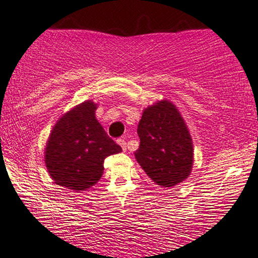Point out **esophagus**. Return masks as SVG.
Returning a JSON list of instances; mask_svg holds the SVG:
<instances>
[{"mask_svg": "<svg viewBox=\"0 0 258 258\" xmlns=\"http://www.w3.org/2000/svg\"><path fill=\"white\" fill-rule=\"evenodd\" d=\"M116 142H118V144H119L120 146H121L123 151H126V142H125V139H123V138H120V139L116 140Z\"/></svg>", "mask_w": 258, "mask_h": 258, "instance_id": "1", "label": "esophagus"}]
</instances>
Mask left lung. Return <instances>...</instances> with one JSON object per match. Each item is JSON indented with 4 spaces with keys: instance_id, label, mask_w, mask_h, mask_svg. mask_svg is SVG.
Wrapping results in <instances>:
<instances>
[{
    "instance_id": "1",
    "label": "left lung",
    "mask_w": 258,
    "mask_h": 258,
    "mask_svg": "<svg viewBox=\"0 0 258 258\" xmlns=\"http://www.w3.org/2000/svg\"><path fill=\"white\" fill-rule=\"evenodd\" d=\"M137 162L163 188L181 183L193 168V142L184 120L170 101L163 100L143 112L138 125Z\"/></svg>"
}]
</instances>
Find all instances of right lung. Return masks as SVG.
<instances>
[{
    "label": "right lung",
    "mask_w": 258,
    "mask_h": 258,
    "mask_svg": "<svg viewBox=\"0 0 258 258\" xmlns=\"http://www.w3.org/2000/svg\"><path fill=\"white\" fill-rule=\"evenodd\" d=\"M95 110V103L86 101L53 126L45 148V163L56 184L87 190L102 176L105 159L121 152L96 120Z\"/></svg>",
    "instance_id": "obj_1"
}]
</instances>
